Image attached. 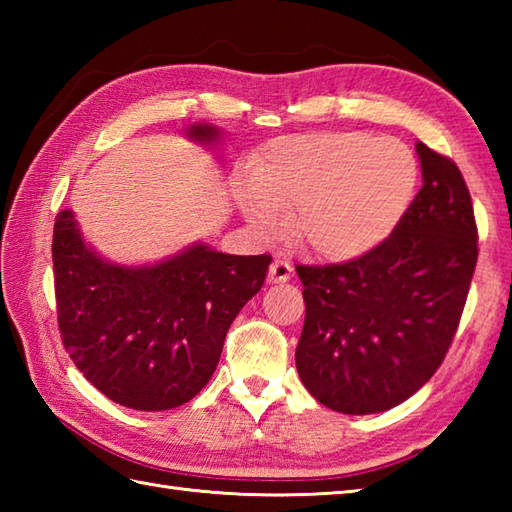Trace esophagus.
<instances>
[{
  "mask_svg": "<svg viewBox=\"0 0 512 512\" xmlns=\"http://www.w3.org/2000/svg\"><path fill=\"white\" fill-rule=\"evenodd\" d=\"M292 268L288 262H281V259H277V262L270 264V270H268V281L270 284H286V281H290L292 277Z\"/></svg>",
  "mask_w": 512,
  "mask_h": 512,
  "instance_id": "1",
  "label": "esophagus"
}]
</instances>
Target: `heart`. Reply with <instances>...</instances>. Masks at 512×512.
<instances>
[{
  "label": "heart",
  "instance_id": "b5f03b06",
  "mask_svg": "<svg viewBox=\"0 0 512 512\" xmlns=\"http://www.w3.org/2000/svg\"><path fill=\"white\" fill-rule=\"evenodd\" d=\"M418 165L396 138L358 132L284 136L268 143L235 198L264 239L290 231L328 262H354L396 231L416 193Z\"/></svg>",
  "mask_w": 512,
  "mask_h": 512
}]
</instances>
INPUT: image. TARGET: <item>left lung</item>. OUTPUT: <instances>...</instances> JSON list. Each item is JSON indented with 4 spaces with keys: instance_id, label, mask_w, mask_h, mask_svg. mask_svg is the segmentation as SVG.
<instances>
[{
    "instance_id": "1",
    "label": "left lung",
    "mask_w": 512,
    "mask_h": 512,
    "mask_svg": "<svg viewBox=\"0 0 512 512\" xmlns=\"http://www.w3.org/2000/svg\"><path fill=\"white\" fill-rule=\"evenodd\" d=\"M416 151L422 189L383 244L354 262L297 266L306 301L299 378L321 405L350 416L396 407L436 374L475 273L462 173L424 143Z\"/></svg>"
}]
</instances>
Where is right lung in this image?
I'll return each instance as SVG.
<instances>
[{"label": "right lung", "mask_w": 512, "mask_h": 512, "mask_svg": "<svg viewBox=\"0 0 512 512\" xmlns=\"http://www.w3.org/2000/svg\"><path fill=\"white\" fill-rule=\"evenodd\" d=\"M220 129L198 123L187 138L217 145ZM270 255H226L209 244L147 266H123L85 244L63 209L54 222L52 264L59 330L76 369L118 405L180 407L209 383L226 332L262 290Z\"/></svg>", "instance_id": "obj_1"}]
</instances>
